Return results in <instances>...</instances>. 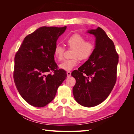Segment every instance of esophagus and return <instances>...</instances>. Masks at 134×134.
<instances>
[{
    "label": "esophagus",
    "mask_w": 134,
    "mask_h": 134,
    "mask_svg": "<svg viewBox=\"0 0 134 134\" xmlns=\"http://www.w3.org/2000/svg\"><path fill=\"white\" fill-rule=\"evenodd\" d=\"M66 74H67V76L68 77H69L71 76V72L70 71H68L66 72Z\"/></svg>",
    "instance_id": "obj_1"
}]
</instances>
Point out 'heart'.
Segmentation results:
<instances>
[{
	"instance_id": "heart-1",
	"label": "heart",
	"mask_w": 134,
	"mask_h": 134,
	"mask_svg": "<svg viewBox=\"0 0 134 134\" xmlns=\"http://www.w3.org/2000/svg\"><path fill=\"white\" fill-rule=\"evenodd\" d=\"M66 43L68 47L72 49L71 59L66 60L59 65V68L63 70L69 71L78 65L79 59L86 61L90 59L94 50V45L90 41H86V38L79 34H74L66 39ZM65 49L63 47L56 44L54 48V55L55 59L61 62L64 59Z\"/></svg>"
}]
</instances>
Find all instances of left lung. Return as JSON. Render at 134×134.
Returning <instances> with one entry per match:
<instances>
[{"label": "left lung", "instance_id": "1", "mask_svg": "<svg viewBox=\"0 0 134 134\" xmlns=\"http://www.w3.org/2000/svg\"><path fill=\"white\" fill-rule=\"evenodd\" d=\"M87 32L96 37L94 52L71 76L76 80L72 88L75 100L83 106L92 107L103 102L114 87L119 55L114 43L102 28Z\"/></svg>", "mask_w": 134, "mask_h": 134}]
</instances>
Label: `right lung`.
Returning a JSON list of instances; mask_svg holds the SVG:
<instances>
[{"label": "right lung", "instance_id": "obj_1", "mask_svg": "<svg viewBox=\"0 0 134 134\" xmlns=\"http://www.w3.org/2000/svg\"><path fill=\"white\" fill-rule=\"evenodd\" d=\"M66 28H38L25 38L15 55L16 88L22 98L34 107H42L51 102L66 78L65 71L58 69L54 55L56 41Z\"/></svg>", "mask_w": 134, "mask_h": 134}]
</instances>
